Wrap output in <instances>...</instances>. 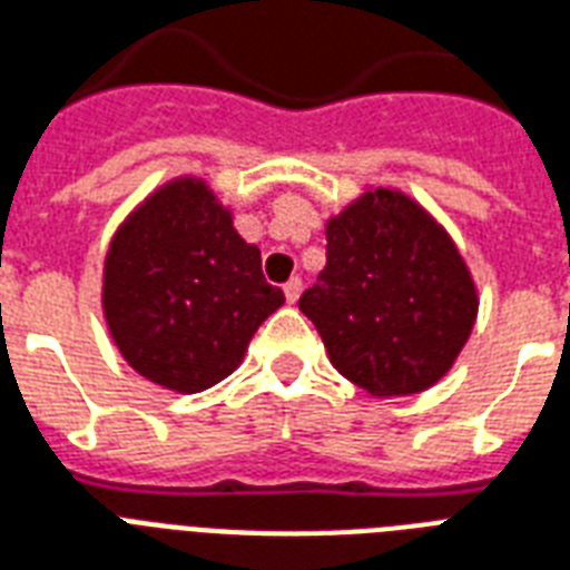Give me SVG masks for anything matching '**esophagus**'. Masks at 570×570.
Segmentation results:
<instances>
[{"label":"esophagus","mask_w":570,"mask_h":570,"mask_svg":"<svg viewBox=\"0 0 570 570\" xmlns=\"http://www.w3.org/2000/svg\"><path fill=\"white\" fill-rule=\"evenodd\" d=\"M284 295L289 304L298 302V295H302V277H289L284 284Z\"/></svg>","instance_id":"1"}]
</instances>
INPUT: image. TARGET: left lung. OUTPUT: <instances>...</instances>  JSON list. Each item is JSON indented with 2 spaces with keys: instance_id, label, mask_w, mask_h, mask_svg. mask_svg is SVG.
Segmentation results:
<instances>
[{
  "instance_id": "obj_1",
  "label": "left lung",
  "mask_w": 570,
  "mask_h": 570,
  "mask_svg": "<svg viewBox=\"0 0 570 570\" xmlns=\"http://www.w3.org/2000/svg\"><path fill=\"white\" fill-rule=\"evenodd\" d=\"M325 268L298 298L328 358L373 397L428 391L451 371L478 316L458 245L403 190L367 188L325 224Z\"/></svg>"
}]
</instances>
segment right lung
<instances>
[{"label": "right lung", "instance_id": "add662e5", "mask_svg": "<svg viewBox=\"0 0 570 570\" xmlns=\"http://www.w3.org/2000/svg\"><path fill=\"white\" fill-rule=\"evenodd\" d=\"M104 320L121 358L179 394L236 371L263 320L284 304L259 247L197 176L160 185L116 229L104 259Z\"/></svg>", "mask_w": 570, "mask_h": 570}]
</instances>
